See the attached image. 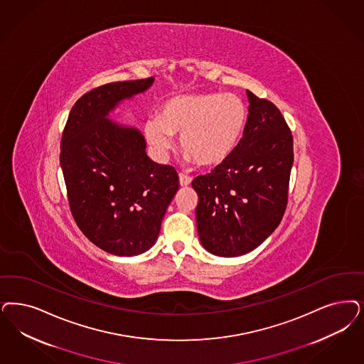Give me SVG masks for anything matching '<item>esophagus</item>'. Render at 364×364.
<instances>
[{
  "label": "esophagus",
  "instance_id": "34e87169",
  "mask_svg": "<svg viewBox=\"0 0 364 364\" xmlns=\"http://www.w3.org/2000/svg\"><path fill=\"white\" fill-rule=\"evenodd\" d=\"M178 181H180V186H181V187H188V186H191L192 178H191L189 176L180 173V175H178Z\"/></svg>",
  "mask_w": 364,
  "mask_h": 364
}]
</instances>
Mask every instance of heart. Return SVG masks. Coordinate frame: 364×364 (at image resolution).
Segmentation results:
<instances>
[{"label": "heart", "instance_id": "obj_1", "mask_svg": "<svg viewBox=\"0 0 364 364\" xmlns=\"http://www.w3.org/2000/svg\"><path fill=\"white\" fill-rule=\"evenodd\" d=\"M247 121V106L235 94H181L166 100L160 115L148 119L145 134L161 156L172 148V134H180L186 156L201 166H213L238 148Z\"/></svg>", "mask_w": 364, "mask_h": 364}]
</instances>
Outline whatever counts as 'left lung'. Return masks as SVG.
Instances as JSON below:
<instances>
[{
    "instance_id": "8db88e82",
    "label": "left lung",
    "mask_w": 364,
    "mask_h": 364,
    "mask_svg": "<svg viewBox=\"0 0 364 364\" xmlns=\"http://www.w3.org/2000/svg\"><path fill=\"white\" fill-rule=\"evenodd\" d=\"M246 92L249 121L238 148L192 181L201 245L219 257L258 247L281 223L288 204L291 132L274 103Z\"/></svg>"
}]
</instances>
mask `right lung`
<instances>
[{
	"instance_id": "right-lung-1",
	"label": "right lung",
	"mask_w": 364,
	"mask_h": 364,
	"mask_svg": "<svg viewBox=\"0 0 364 364\" xmlns=\"http://www.w3.org/2000/svg\"><path fill=\"white\" fill-rule=\"evenodd\" d=\"M153 82H115L88 91L73 106L62 136L60 165L76 225L95 246L118 257L151 249L178 189L175 168L151 161L141 132L107 118Z\"/></svg>"
}]
</instances>
